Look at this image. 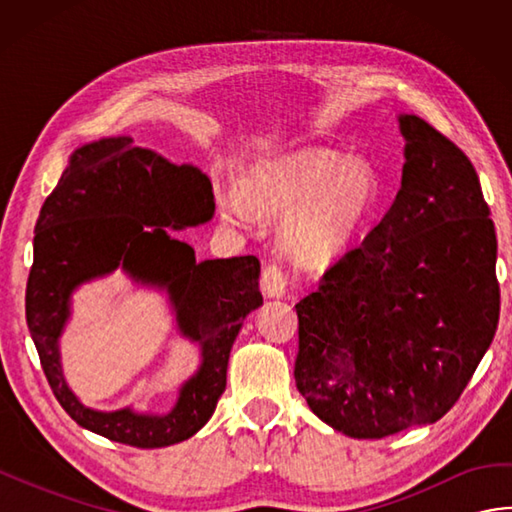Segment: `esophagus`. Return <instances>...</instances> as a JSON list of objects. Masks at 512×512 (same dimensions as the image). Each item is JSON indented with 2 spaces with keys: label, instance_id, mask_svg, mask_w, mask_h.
Segmentation results:
<instances>
[{
  "label": "esophagus",
  "instance_id": "34e87169",
  "mask_svg": "<svg viewBox=\"0 0 512 512\" xmlns=\"http://www.w3.org/2000/svg\"><path fill=\"white\" fill-rule=\"evenodd\" d=\"M262 292L268 299H279L286 295V277L279 264H268L262 273Z\"/></svg>",
  "mask_w": 512,
  "mask_h": 512
}]
</instances>
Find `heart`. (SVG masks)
Returning <instances> with one entry per match:
<instances>
[{
	"mask_svg": "<svg viewBox=\"0 0 512 512\" xmlns=\"http://www.w3.org/2000/svg\"><path fill=\"white\" fill-rule=\"evenodd\" d=\"M380 184L361 160L332 149H299L253 169L246 193L222 195V211L237 224H253L257 211L286 214L284 242L306 264L332 262L356 242L378 206Z\"/></svg>",
	"mask_w": 512,
	"mask_h": 512,
	"instance_id": "obj_1",
	"label": "heart"
}]
</instances>
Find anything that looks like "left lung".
Wrapping results in <instances>:
<instances>
[{
	"label": "left lung",
	"instance_id": "8db88e82",
	"mask_svg": "<svg viewBox=\"0 0 512 512\" xmlns=\"http://www.w3.org/2000/svg\"><path fill=\"white\" fill-rule=\"evenodd\" d=\"M398 123L407 162L394 204L295 306L297 389L358 440L440 420L499 321L495 224L475 167L420 116Z\"/></svg>",
	"mask_w": 512,
	"mask_h": 512
}]
</instances>
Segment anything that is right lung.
I'll return each instance as SVG.
<instances>
[{
	"label": "right lung",
	"mask_w": 512,
	"mask_h": 512,
	"mask_svg": "<svg viewBox=\"0 0 512 512\" xmlns=\"http://www.w3.org/2000/svg\"><path fill=\"white\" fill-rule=\"evenodd\" d=\"M129 136L103 138L72 154L41 206L26 286V321L52 394L68 416L99 436L138 449L169 447L198 433L226 389L235 336L264 303L255 255L195 262L193 248L165 226L209 222L211 180L193 165H171ZM121 265L144 283L167 287L181 331L201 343V369L167 417L85 408L64 383L58 336L76 286Z\"/></svg>",
	"instance_id": "obj_1"
}]
</instances>
